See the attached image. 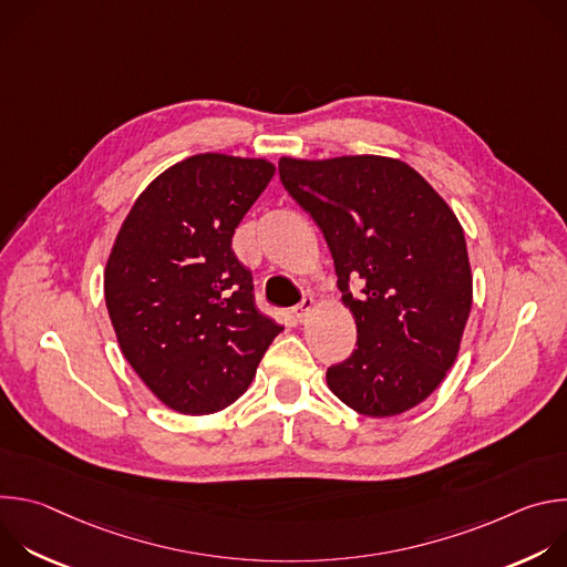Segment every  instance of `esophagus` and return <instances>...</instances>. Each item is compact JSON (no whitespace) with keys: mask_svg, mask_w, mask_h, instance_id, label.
<instances>
[{"mask_svg":"<svg viewBox=\"0 0 567 567\" xmlns=\"http://www.w3.org/2000/svg\"><path fill=\"white\" fill-rule=\"evenodd\" d=\"M313 309V298L311 296H305L296 307H293V316L298 322H305V318L309 316V311Z\"/></svg>","mask_w":567,"mask_h":567,"instance_id":"obj_1","label":"esophagus"}]
</instances>
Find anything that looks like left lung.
<instances>
[{
  "mask_svg": "<svg viewBox=\"0 0 567 567\" xmlns=\"http://www.w3.org/2000/svg\"><path fill=\"white\" fill-rule=\"evenodd\" d=\"M278 173L326 235L357 320V350L328 368V385L368 417L411 411L446 377L471 311L457 217L420 173L385 156L280 158Z\"/></svg>",
  "mask_w": 567,
  "mask_h": 567,
  "instance_id": "left-lung-1",
  "label": "left lung"
}]
</instances>
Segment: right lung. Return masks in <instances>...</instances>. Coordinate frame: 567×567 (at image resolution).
<instances>
[{"label": "right lung", "mask_w": 567, "mask_h": 567, "mask_svg": "<svg viewBox=\"0 0 567 567\" xmlns=\"http://www.w3.org/2000/svg\"><path fill=\"white\" fill-rule=\"evenodd\" d=\"M271 177L265 158L190 156L143 190L118 230L107 311L125 359L173 411L226 409L282 332L230 247Z\"/></svg>", "instance_id": "1"}]
</instances>
